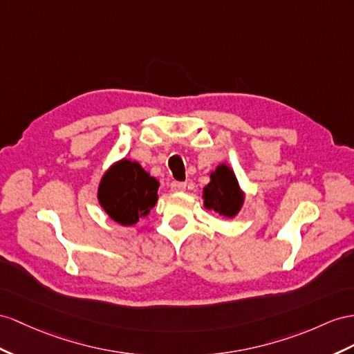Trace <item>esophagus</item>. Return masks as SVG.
I'll return each mask as SVG.
<instances>
[{"instance_id":"1","label":"esophagus","mask_w":354,"mask_h":354,"mask_svg":"<svg viewBox=\"0 0 354 354\" xmlns=\"http://www.w3.org/2000/svg\"><path fill=\"white\" fill-rule=\"evenodd\" d=\"M185 187H187V184H185V183H178V180H175V183H171V184H170V188H171V192H174V193H180V192H184Z\"/></svg>"}]
</instances>
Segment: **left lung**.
I'll list each match as a JSON object with an SVG mask.
<instances>
[{"mask_svg": "<svg viewBox=\"0 0 354 354\" xmlns=\"http://www.w3.org/2000/svg\"><path fill=\"white\" fill-rule=\"evenodd\" d=\"M203 206L225 218H233L239 214L245 203V192L241 188L233 169L220 162L209 175V183L203 187Z\"/></svg>", "mask_w": 354, "mask_h": 354, "instance_id": "1", "label": "left lung"}]
</instances>
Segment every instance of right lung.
Masks as SVG:
<instances>
[{
  "instance_id": "obj_1",
  "label": "right lung",
  "mask_w": 354,
  "mask_h": 354,
  "mask_svg": "<svg viewBox=\"0 0 354 354\" xmlns=\"http://www.w3.org/2000/svg\"><path fill=\"white\" fill-rule=\"evenodd\" d=\"M158 180L138 161L122 158L109 167L97 189V201L109 218L133 225L148 216L158 201Z\"/></svg>"
}]
</instances>
